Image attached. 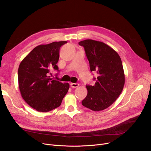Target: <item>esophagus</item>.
<instances>
[{
	"instance_id": "esophagus-1",
	"label": "esophagus",
	"mask_w": 151,
	"mask_h": 151,
	"mask_svg": "<svg viewBox=\"0 0 151 151\" xmlns=\"http://www.w3.org/2000/svg\"><path fill=\"white\" fill-rule=\"evenodd\" d=\"M79 86V84L78 83H71V86L72 87V88H77V87H78Z\"/></svg>"
}]
</instances>
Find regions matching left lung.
<instances>
[{
  "instance_id": "left-lung-1",
  "label": "left lung",
  "mask_w": 151,
  "mask_h": 151,
  "mask_svg": "<svg viewBox=\"0 0 151 151\" xmlns=\"http://www.w3.org/2000/svg\"><path fill=\"white\" fill-rule=\"evenodd\" d=\"M78 44L85 49L91 71L97 73L95 85H86L88 94L82 104L92 111L104 110L117 100L123 89L125 78L120 57L101 42L87 39Z\"/></svg>"
}]
</instances>
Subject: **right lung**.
<instances>
[{
	"label": "right lung",
	"instance_id": "right-lung-1",
	"mask_svg": "<svg viewBox=\"0 0 151 151\" xmlns=\"http://www.w3.org/2000/svg\"><path fill=\"white\" fill-rule=\"evenodd\" d=\"M66 43L60 41L39 45L19 65L18 82L21 96L39 112H49L60 106L68 91L69 83H62L49 76L53 69L59 71L56 65L59 59V51Z\"/></svg>",
	"mask_w": 151,
	"mask_h": 151
}]
</instances>
